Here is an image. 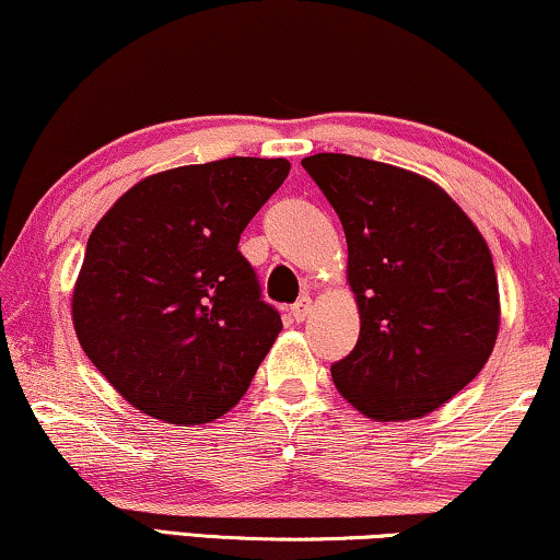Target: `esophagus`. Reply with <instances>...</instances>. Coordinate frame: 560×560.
<instances>
[{"label":"esophagus","instance_id":"1","mask_svg":"<svg viewBox=\"0 0 560 560\" xmlns=\"http://www.w3.org/2000/svg\"><path fill=\"white\" fill-rule=\"evenodd\" d=\"M312 312V299L310 296H299L294 304H291V317H294L296 322H304L306 317H310Z\"/></svg>","mask_w":560,"mask_h":560}]
</instances>
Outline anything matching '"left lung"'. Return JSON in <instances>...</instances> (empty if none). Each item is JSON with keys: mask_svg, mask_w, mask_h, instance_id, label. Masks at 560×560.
Wrapping results in <instances>:
<instances>
[{"mask_svg": "<svg viewBox=\"0 0 560 560\" xmlns=\"http://www.w3.org/2000/svg\"><path fill=\"white\" fill-rule=\"evenodd\" d=\"M302 167L340 218L360 306L355 350L332 365L337 390L377 421L431 413L475 381L498 340L490 248L427 177L329 152Z\"/></svg>", "mask_w": 560, "mask_h": 560, "instance_id": "left-lung-1", "label": "left lung"}]
</instances>
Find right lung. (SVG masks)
I'll return each instance as SVG.
<instances>
[{"mask_svg": "<svg viewBox=\"0 0 560 560\" xmlns=\"http://www.w3.org/2000/svg\"><path fill=\"white\" fill-rule=\"evenodd\" d=\"M287 160L190 164L141 179L93 228L73 291L78 342L141 413L208 423L238 404L281 332L241 233Z\"/></svg>", "mask_w": 560, "mask_h": 560, "instance_id": "obj_1", "label": "right lung"}]
</instances>
